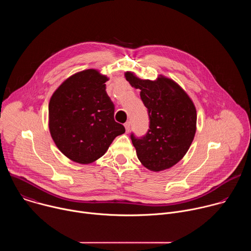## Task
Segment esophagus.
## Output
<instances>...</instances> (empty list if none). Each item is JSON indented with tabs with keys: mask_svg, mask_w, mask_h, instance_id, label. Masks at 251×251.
<instances>
[{
	"mask_svg": "<svg viewBox=\"0 0 251 251\" xmlns=\"http://www.w3.org/2000/svg\"><path fill=\"white\" fill-rule=\"evenodd\" d=\"M124 126H125V130H126V133H129V131H130V122H126L125 124H124Z\"/></svg>",
	"mask_w": 251,
	"mask_h": 251,
	"instance_id": "esophagus-1",
	"label": "esophagus"
}]
</instances>
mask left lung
<instances>
[{
	"instance_id": "left-lung-1",
	"label": "left lung",
	"mask_w": 251,
	"mask_h": 251,
	"mask_svg": "<svg viewBox=\"0 0 251 251\" xmlns=\"http://www.w3.org/2000/svg\"><path fill=\"white\" fill-rule=\"evenodd\" d=\"M125 77L132 87L141 90L150 119L145 136L137 138L131 134L139 161L153 172L173 167L186 155L196 134L194 102L180 85L166 76L141 79L127 71Z\"/></svg>"
}]
</instances>
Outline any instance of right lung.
Listing matches in <instances>:
<instances>
[{
    "instance_id": "1",
    "label": "right lung",
    "mask_w": 251,
    "mask_h": 251,
    "mask_svg": "<svg viewBox=\"0 0 251 251\" xmlns=\"http://www.w3.org/2000/svg\"><path fill=\"white\" fill-rule=\"evenodd\" d=\"M106 75L85 69L65 79L49 104V127L59 151L71 161L90 164L125 133L114 120V104L106 93Z\"/></svg>"
}]
</instances>
